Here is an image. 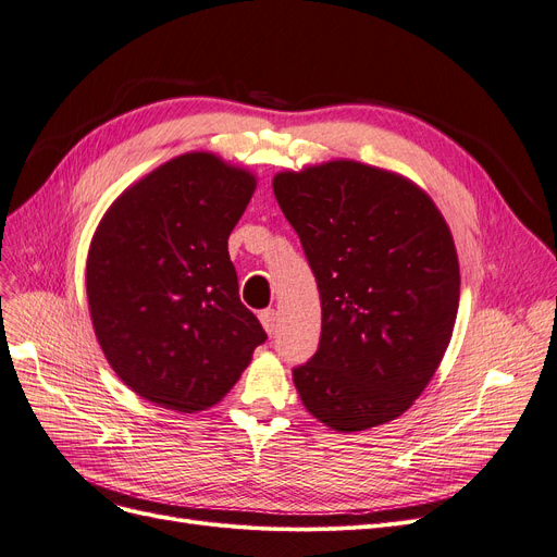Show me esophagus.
I'll use <instances>...</instances> for the list:
<instances>
[{"mask_svg": "<svg viewBox=\"0 0 557 557\" xmlns=\"http://www.w3.org/2000/svg\"><path fill=\"white\" fill-rule=\"evenodd\" d=\"M260 322H262V326H264V331L270 333V336H274V331H276V326H278V313L274 308H267V310H260Z\"/></svg>", "mask_w": 557, "mask_h": 557, "instance_id": "obj_1", "label": "esophagus"}]
</instances>
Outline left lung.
Listing matches in <instances>:
<instances>
[{
  "label": "left lung",
  "instance_id": "left-lung-1",
  "mask_svg": "<svg viewBox=\"0 0 557 557\" xmlns=\"http://www.w3.org/2000/svg\"><path fill=\"white\" fill-rule=\"evenodd\" d=\"M322 301L320 347L293 370L304 407L336 432L403 416L453 338L459 262L446 219L405 175L333 160L274 175Z\"/></svg>",
  "mask_w": 557,
  "mask_h": 557
}]
</instances>
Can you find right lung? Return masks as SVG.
Wrapping results in <instances>:
<instances>
[{"label":"right lung","mask_w":557,"mask_h":557,"mask_svg":"<svg viewBox=\"0 0 557 557\" xmlns=\"http://www.w3.org/2000/svg\"><path fill=\"white\" fill-rule=\"evenodd\" d=\"M256 175L185 152L127 187L91 239L86 297L121 382L183 413L214 407L267 341L239 301L228 235Z\"/></svg>","instance_id":"obj_1"}]
</instances>
